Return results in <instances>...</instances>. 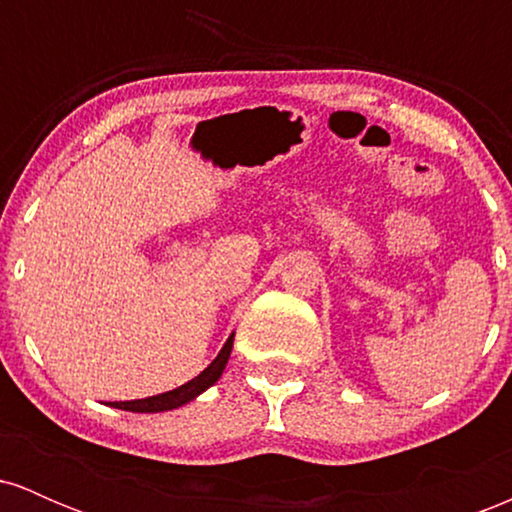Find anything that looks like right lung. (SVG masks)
<instances>
[{"mask_svg": "<svg viewBox=\"0 0 512 512\" xmlns=\"http://www.w3.org/2000/svg\"><path fill=\"white\" fill-rule=\"evenodd\" d=\"M233 337L226 339V344L221 346L219 356L209 363L197 378H192L190 383L175 387V390L163 392V395H154V397H146V399H132V402H110V407L122 409V411H137V414H158V411H170V409H178L182 404H190L192 399H197L202 392H207L211 385H216V380L221 378L223 370H226L228 358H231V349H233Z\"/></svg>", "mask_w": 512, "mask_h": 512, "instance_id": "add662e5", "label": "right lung"}]
</instances>
